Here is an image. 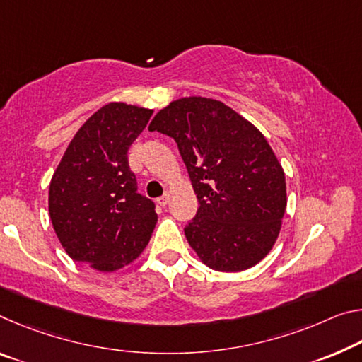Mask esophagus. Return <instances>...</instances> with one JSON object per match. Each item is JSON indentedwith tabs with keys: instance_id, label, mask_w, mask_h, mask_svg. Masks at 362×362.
<instances>
[{
	"instance_id": "34e87169",
	"label": "esophagus",
	"mask_w": 362,
	"mask_h": 362,
	"mask_svg": "<svg viewBox=\"0 0 362 362\" xmlns=\"http://www.w3.org/2000/svg\"><path fill=\"white\" fill-rule=\"evenodd\" d=\"M158 203H159V206H165L169 203V193H164L163 197L160 198H158Z\"/></svg>"
}]
</instances>
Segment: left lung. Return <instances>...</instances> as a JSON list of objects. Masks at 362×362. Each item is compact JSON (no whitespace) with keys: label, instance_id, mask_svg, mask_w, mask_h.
<instances>
[{"label":"left lung","instance_id":"1","mask_svg":"<svg viewBox=\"0 0 362 362\" xmlns=\"http://www.w3.org/2000/svg\"><path fill=\"white\" fill-rule=\"evenodd\" d=\"M151 132L174 139L198 212L185 237L206 266L240 272L272 250L286 208L282 165L250 120L222 101L190 96L154 116Z\"/></svg>","mask_w":362,"mask_h":362}]
</instances>
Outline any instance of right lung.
Segmentation results:
<instances>
[{"label":"right lung","mask_w":362,"mask_h":362,"mask_svg":"<svg viewBox=\"0 0 362 362\" xmlns=\"http://www.w3.org/2000/svg\"><path fill=\"white\" fill-rule=\"evenodd\" d=\"M153 111L109 103L69 143L49 183L48 209L62 248L101 272L127 266L151 238L154 203L136 193L129 148Z\"/></svg>","instance_id":"obj_1"}]
</instances>
